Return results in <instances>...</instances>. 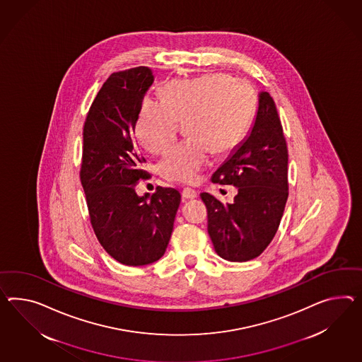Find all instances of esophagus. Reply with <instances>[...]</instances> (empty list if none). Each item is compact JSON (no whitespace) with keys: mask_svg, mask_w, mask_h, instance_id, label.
<instances>
[{"mask_svg":"<svg viewBox=\"0 0 362 362\" xmlns=\"http://www.w3.org/2000/svg\"><path fill=\"white\" fill-rule=\"evenodd\" d=\"M182 197L186 198V199H194L198 197V193L195 192L194 189H192V187H185L184 190H182Z\"/></svg>","mask_w":362,"mask_h":362,"instance_id":"obj_1","label":"esophagus"}]
</instances>
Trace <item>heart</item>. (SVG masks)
<instances>
[{
    "mask_svg": "<svg viewBox=\"0 0 362 362\" xmlns=\"http://www.w3.org/2000/svg\"><path fill=\"white\" fill-rule=\"evenodd\" d=\"M256 93L250 83L221 72L173 80L164 101L146 97L140 105L135 135L149 152H160L176 138L186 121L189 138L168 149L158 163L160 175L175 182H193L211 158L235 148L253 121Z\"/></svg>",
    "mask_w": 362,
    "mask_h": 362,
    "instance_id": "heart-1",
    "label": "heart"
}]
</instances>
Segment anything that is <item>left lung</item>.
Returning a JSON list of instances; mask_svg holds the SVG:
<instances>
[{"instance_id":"obj_1","label":"left lung","mask_w":362,"mask_h":362,"mask_svg":"<svg viewBox=\"0 0 362 362\" xmlns=\"http://www.w3.org/2000/svg\"><path fill=\"white\" fill-rule=\"evenodd\" d=\"M288 146L276 103L259 94V109L248 136L215 170L211 181L238 187L232 204L209 193L207 231L215 252L228 261L256 259L273 240L288 201Z\"/></svg>"}]
</instances>
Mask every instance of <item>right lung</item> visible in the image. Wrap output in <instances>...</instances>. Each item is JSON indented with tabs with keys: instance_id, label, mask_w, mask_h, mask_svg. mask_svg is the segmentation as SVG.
<instances>
[{
	"instance_id": "right-lung-1",
	"label": "right lung",
	"mask_w": 362,
	"mask_h": 362,
	"mask_svg": "<svg viewBox=\"0 0 362 362\" xmlns=\"http://www.w3.org/2000/svg\"><path fill=\"white\" fill-rule=\"evenodd\" d=\"M153 83L148 66L110 74L94 98L83 124L80 178L94 233L123 265H148L163 257L181 202L176 189L158 186L136 194L148 178L134 139L144 94Z\"/></svg>"
}]
</instances>
